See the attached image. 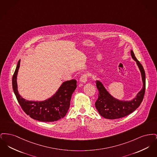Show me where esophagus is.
<instances>
[{
	"label": "esophagus",
	"mask_w": 157,
	"mask_h": 157,
	"mask_svg": "<svg viewBox=\"0 0 157 157\" xmlns=\"http://www.w3.org/2000/svg\"><path fill=\"white\" fill-rule=\"evenodd\" d=\"M88 78V74H84L81 76L80 78V82L81 83H86L87 81Z\"/></svg>",
	"instance_id": "34e87169"
}]
</instances>
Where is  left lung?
<instances>
[{"label": "left lung", "instance_id": "left-lung-1", "mask_svg": "<svg viewBox=\"0 0 157 157\" xmlns=\"http://www.w3.org/2000/svg\"><path fill=\"white\" fill-rule=\"evenodd\" d=\"M131 55L132 59L136 63L142 76V90H141L131 101H121L113 97L105 89L103 83L96 81L98 90L99 91L98 98L95 102V107L99 113L106 119L114 120L121 118L134 112L141 104L145 90V74L141 63L136 59L134 53L131 50Z\"/></svg>", "mask_w": 157, "mask_h": 157}]
</instances>
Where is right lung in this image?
Here are the masks:
<instances>
[{
  "label": "right lung",
  "mask_w": 157,
  "mask_h": 157,
  "mask_svg": "<svg viewBox=\"0 0 157 157\" xmlns=\"http://www.w3.org/2000/svg\"><path fill=\"white\" fill-rule=\"evenodd\" d=\"M18 61L12 78V87L16 97L24 112L30 118L42 122H54L63 118L70 106L73 92L76 88V81L72 79L63 82L56 93L43 101H28L23 98L17 90V75L20 67Z\"/></svg>",
  "instance_id": "obj_1"
}]
</instances>
